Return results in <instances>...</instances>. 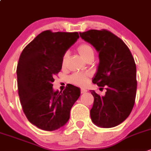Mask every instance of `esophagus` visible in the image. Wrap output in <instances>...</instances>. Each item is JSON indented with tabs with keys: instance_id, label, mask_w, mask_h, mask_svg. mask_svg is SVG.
Instances as JSON below:
<instances>
[{
	"instance_id": "esophagus-1",
	"label": "esophagus",
	"mask_w": 151,
	"mask_h": 151,
	"mask_svg": "<svg viewBox=\"0 0 151 151\" xmlns=\"http://www.w3.org/2000/svg\"><path fill=\"white\" fill-rule=\"evenodd\" d=\"M80 91H81V93H86L87 92V90H85V89H81L80 90Z\"/></svg>"
}]
</instances>
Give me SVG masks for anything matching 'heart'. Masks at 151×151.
<instances>
[{"mask_svg":"<svg viewBox=\"0 0 151 151\" xmlns=\"http://www.w3.org/2000/svg\"><path fill=\"white\" fill-rule=\"evenodd\" d=\"M77 51L80 54L83 58L87 60V59L91 55H93V48L88 43H81L77 47ZM69 53L67 52L63 54L61 60V65L63 67H64L66 64V62L68 60ZM70 82L73 84V85H76L78 87H85L87 85L89 81V74L88 73H74L72 76H70Z\"/></svg>","mask_w":151,"mask_h":151,"instance_id":"heart-1","label":"heart"}]
</instances>
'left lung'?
I'll list each match as a JSON object with an SVG mask.
<instances>
[{"label": "left lung", "mask_w": 151, "mask_h": 151, "mask_svg": "<svg viewBox=\"0 0 151 151\" xmlns=\"http://www.w3.org/2000/svg\"><path fill=\"white\" fill-rule=\"evenodd\" d=\"M80 37L92 44L99 52L98 70L92 82L106 87L104 96L95 91L91 109L93 122L104 128L121 124L128 117L136 96V66L129 48L121 38L106 29L89 30Z\"/></svg>", "instance_id": "8db88e82"}]
</instances>
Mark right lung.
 <instances>
[{"mask_svg":"<svg viewBox=\"0 0 151 151\" xmlns=\"http://www.w3.org/2000/svg\"><path fill=\"white\" fill-rule=\"evenodd\" d=\"M78 37V32L45 30L26 45L19 57L16 71L22 110L27 120L42 130L63 127L80 96L79 88L72 85L63 92H54L52 88L55 75L62 68L63 54Z\"/></svg>","mask_w":151,"mask_h":151,"instance_id":"1","label":"right lung"}]
</instances>
